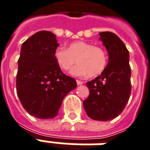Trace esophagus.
I'll return each instance as SVG.
<instances>
[{"label": "esophagus", "instance_id": "1", "mask_svg": "<svg viewBox=\"0 0 150 150\" xmlns=\"http://www.w3.org/2000/svg\"><path fill=\"white\" fill-rule=\"evenodd\" d=\"M76 83H77V85H82L83 83V82L80 81V80H76Z\"/></svg>", "mask_w": 150, "mask_h": 150}]
</instances>
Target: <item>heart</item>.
<instances>
[{"label":"heart","mask_w":150,"mask_h":150,"mask_svg":"<svg viewBox=\"0 0 150 150\" xmlns=\"http://www.w3.org/2000/svg\"><path fill=\"white\" fill-rule=\"evenodd\" d=\"M54 59L59 67L64 71L70 70L78 61V65L70 71L72 76H97L104 71L108 64L106 51L100 46L84 41L72 42L67 50L57 48Z\"/></svg>","instance_id":"heart-1"}]
</instances>
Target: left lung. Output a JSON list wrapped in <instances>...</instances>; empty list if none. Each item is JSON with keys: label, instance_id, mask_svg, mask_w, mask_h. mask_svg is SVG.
Listing matches in <instances>:
<instances>
[{"label": "left lung", "instance_id": "8db88e82", "mask_svg": "<svg viewBox=\"0 0 150 150\" xmlns=\"http://www.w3.org/2000/svg\"><path fill=\"white\" fill-rule=\"evenodd\" d=\"M100 40L108 54L107 67L100 76L87 83L89 96L83 107L92 120L107 121L122 112L131 93L129 52L117 35L100 33Z\"/></svg>", "mask_w": 150, "mask_h": 150}]
</instances>
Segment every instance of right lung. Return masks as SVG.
I'll return each instance as SVG.
<instances>
[{
	"mask_svg": "<svg viewBox=\"0 0 150 150\" xmlns=\"http://www.w3.org/2000/svg\"><path fill=\"white\" fill-rule=\"evenodd\" d=\"M59 44L50 31H38L21 45L17 74V94L31 116L52 119L62 100L77 87L75 79L64 75L54 59Z\"/></svg>",
	"mask_w": 150,
	"mask_h": 150,
	"instance_id": "obj_1",
	"label": "right lung"
}]
</instances>
